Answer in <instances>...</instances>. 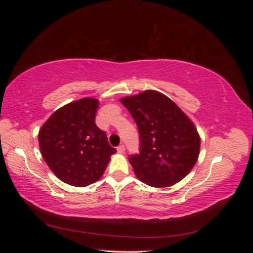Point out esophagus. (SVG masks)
<instances>
[{
    "mask_svg": "<svg viewBox=\"0 0 253 253\" xmlns=\"http://www.w3.org/2000/svg\"><path fill=\"white\" fill-rule=\"evenodd\" d=\"M125 151H126V148H125L124 144H120L119 147H117V152L120 153V154H124Z\"/></svg>",
    "mask_w": 253,
    "mask_h": 253,
    "instance_id": "1",
    "label": "esophagus"
}]
</instances>
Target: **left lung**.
Wrapping results in <instances>:
<instances>
[{
	"label": "left lung",
	"instance_id": "1",
	"mask_svg": "<svg viewBox=\"0 0 253 253\" xmlns=\"http://www.w3.org/2000/svg\"><path fill=\"white\" fill-rule=\"evenodd\" d=\"M140 136V154L132 155L137 178L154 188L175 185L195 166L201 149L196 126L169 97L148 89L120 99Z\"/></svg>",
	"mask_w": 253,
	"mask_h": 253
}]
</instances>
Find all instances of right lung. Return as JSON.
Masks as SVG:
<instances>
[{
	"label": "right lung",
	"instance_id": "1",
	"mask_svg": "<svg viewBox=\"0 0 253 253\" xmlns=\"http://www.w3.org/2000/svg\"><path fill=\"white\" fill-rule=\"evenodd\" d=\"M98 99L85 97L63 105L41 126L38 140L44 162L74 187L96 182L116 153L95 124Z\"/></svg>",
	"mask_w": 253,
	"mask_h": 253
}]
</instances>
